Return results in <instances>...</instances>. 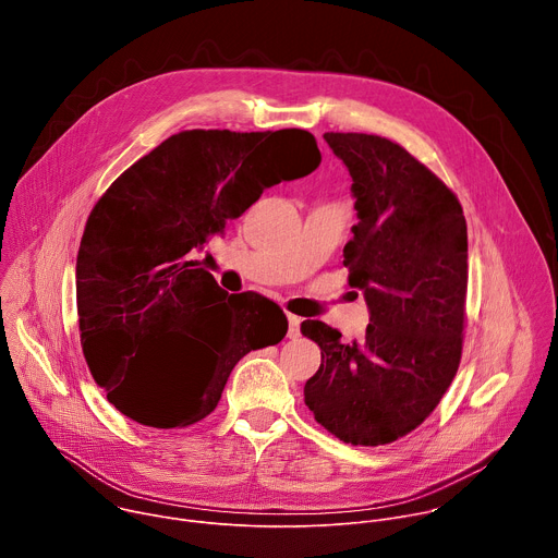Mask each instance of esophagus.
<instances>
[{
	"label": "esophagus",
	"mask_w": 558,
	"mask_h": 558,
	"mask_svg": "<svg viewBox=\"0 0 558 558\" xmlns=\"http://www.w3.org/2000/svg\"><path fill=\"white\" fill-rule=\"evenodd\" d=\"M287 323H289V333H287V336H289L291 340H295V338L300 336V323H302V320H300L298 315H287Z\"/></svg>",
	"instance_id": "esophagus-1"
}]
</instances>
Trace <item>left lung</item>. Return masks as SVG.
Segmentation results:
<instances>
[{
  "instance_id": "8db88e82",
  "label": "left lung",
  "mask_w": 558,
  "mask_h": 558,
  "mask_svg": "<svg viewBox=\"0 0 558 558\" xmlns=\"http://www.w3.org/2000/svg\"><path fill=\"white\" fill-rule=\"evenodd\" d=\"M325 141L353 179L357 225L344 267L368 327L344 344L325 323H302L323 353L304 404L338 439L381 446L415 430L459 368L468 229L457 196L402 145L357 132Z\"/></svg>"
}]
</instances>
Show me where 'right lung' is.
<instances>
[{
    "mask_svg": "<svg viewBox=\"0 0 558 558\" xmlns=\"http://www.w3.org/2000/svg\"><path fill=\"white\" fill-rule=\"evenodd\" d=\"M320 161L306 130H187L108 187L78 247L76 313L90 373L119 413L151 428L196 424L238 360L284 338L271 300L227 298L196 254L267 187Z\"/></svg>",
    "mask_w": 558,
    "mask_h": 558,
    "instance_id": "obj_1",
    "label": "right lung"
}]
</instances>
